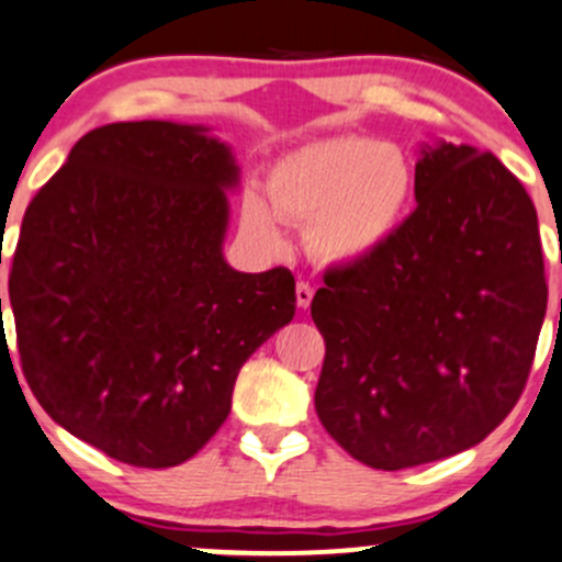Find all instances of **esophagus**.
<instances>
[{"label": "esophagus", "instance_id": "1", "mask_svg": "<svg viewBox=\"0 0 562 562\" xmlns=\"http://www.w3.org/2000/svg\"><path fill=\"white\" fill-rule=\"evenodd\" d=\"M294 292H297L300 308H308L311 300H314V286H311L308 281H297V289H294Z\"/></svg>", "mask_w": 562, "mask_h": 562}]
</instances>
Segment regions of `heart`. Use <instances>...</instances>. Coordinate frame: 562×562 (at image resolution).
Here are the masks:
<instances>
[{"label": "heart", "instance_id": "1", "mask_svg": "<svg viewBox=\"0 0 562 562\" xmlns=\"http://www.w3.org/2000/svg\"><path fill=\"white\" fill-rule=\"evenodd\" d=\"M414 194V167L397 146L344 135L316 140L283 156L268 181L273 213L308 224V248L324 262L368 257L397 229ZM259 200L243 207L248 229L279 246L276 218Z\"/></svg>", "mask_w": 562, "mask_h": 562}]
</instances>
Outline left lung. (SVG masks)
<instances>
[{
    "label": "left lung",
    "instance_id": "8db88e82",
    "mask_svg": "<svg viewBox=\"0 0 562 562\" xmlns=\"http://www.w3.org/2000/svg\"><path fill=\"white\" fill-rule=\"evenodd\" d=\"M414 213L324 273L316 414L355 460L401 471L476 447L517 406L547 314L533 200L495 154L416 161Z\"/></svg>",
    "mask_w": 562,
    "mask_h": 562
}]
</instances>
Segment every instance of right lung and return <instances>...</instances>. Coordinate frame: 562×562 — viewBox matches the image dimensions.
I'll return each instance as SVG.
<instances>
[{"mask_svg":"<svg viewBox=\"0 0 562 562\" xmlns=\"http://www.w3.org/2000/svg\"><path fill=\"white\" fill-rule=\"evenodd\" d=\"M235 181L200 126L119 121L80 137L23 213L10 305L29 390L126 465L200 452L243 362L294 316L292 270L224 262Z\"/></svg>","mask_w":562,"mask_h":562,"instance_id":"right-lung-1","label":"right lung"}]
</instances>
